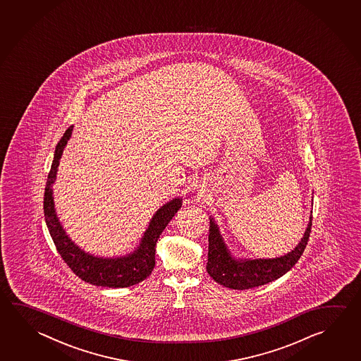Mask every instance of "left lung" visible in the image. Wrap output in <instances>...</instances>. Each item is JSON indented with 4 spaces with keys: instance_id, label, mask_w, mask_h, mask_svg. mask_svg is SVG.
Returning a JSON list of instances; mask_svg holds the SVG:
<instances>
[{
    "instance_id": "obj_1",
    "label": "left lung",
    "mask_w": 361,
    "mask_h": 361,
    "mask_svg": "<svg viewBox=\"0 0 361 361\" xmlns=\"http://www.w3.org/2000/svg\"><path fill=\"white\" fill-rule=\"evenodd\" d=\"M209 227L208 264L207 271L218 284L229 289L246 290L267 284L283 276L295 265L303 255L310 240L312 215L303 237L290 252L274 259H237L229 251L221 237L218 224L212 216Z\"/></svg>"
}]
</instances>
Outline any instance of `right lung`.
<instances>
[{
	"instance_id": "right-lung-1",
	"label": "right lung",
	"mask_w": 361,
	"mask_h": 361,
	"mask_svg": "<svg viewBox=\"0 0 361 361\" xmlns=\"http://www.w3.org/2000/svg\"><path fill=\"white\" fill-rule=\"evenodd\" d=\"M72 130L73 126L66 130L63 137L58 142L45 186V223L49 229L51 240L64 262L70 266L71 270L78 278L82 279L86 283L102 288H128L138 284L151 275L156 264L154 252L159 234L162 233L172 216L181 208L183 199H172L153 214L146 232L140 238V245L134 248L133 252L116 257H100L86 252L81 247L77 246L71 240L70 235L66 233V229L58 218L53 196V183H56L57 178L59 159H62L64 148L72 135Z\"/></svg>"
}]
</instances>
